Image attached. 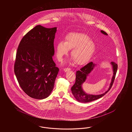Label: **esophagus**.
I'll return each mask as SVG.
<instances>
[{
	"instance_id": "34e87169",
	"label": "esophagus",
	"mask_w": 132,
	"mask_h": 132,
	"mask_svg": "<svg viewBox=\"0 0 132 132\" xmlns=\"http://www.w3.org/2000/svg\"><path fill=\"white\" fill-rule=\"evenodd\" d=\"M70 70H71V68H68V67L65 68L64 69V71L65 72H67V71H70Z\"/></svg>"
}]
</instances>
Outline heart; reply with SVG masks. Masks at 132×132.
<instances>
[{"mask_svg":"<svg viewBox=\"0 0 132 132\" xmlns=\"http://www.w3.org/2000/svg\"><path fill=\"white\" fill-rule=\"evenodd\" d=\"M95 46L87 35L81 32L67 34L65 42L61 40L56 46V56L59 61L67 56L72 50L71 55L79 65L86 63L94 52Z\"/></svg>","mask_w":132,"mask_h":132,"instance_id":"obj_1","label":"heart"}]
</instances>
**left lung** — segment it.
I'll use <instances>...</instances> for the list:
<instances>
[{"label":"left lung","mask_w":132,"mask_h":132,"mask_svg":"<svg viewBox=\"0 0 132 132\" xmlns=\"http://www.w3.org/2000/svg\"><path fill=\"white\" fill-rule=\"evenodd\" d=\"M101 33L104 35H108V34L104 31H101ZM113 70V76L112 77L111 82L110 84V87L108 90L105 93L100 95H92L87 94L84 92L82 88V84L85 81L87 76L90 73L91 71L93 69V68L95 67V64H93V62L89 63L88 64L85 65L84 67H82L80 70L77 71L76 74V82L71 88V91L72 92L73 95L75 97L76 100L79 102L82 103L89 102L90 101H93L97 99L101 98L102 97L105 95L110 89L111 88L112 85L113 84L114 81L115 80L116 75L118 69V65L114 62H111Z\"/></svg>","instance_id":"obj_1"}]
</instances>
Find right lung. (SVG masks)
I'll use <instances>...</instances> for the list:
<instances>
[{"label":"right lung","instance_id":"obj_1","mask_svg":"<svg viewBox=\"0 0 132 132\" xmlns=\"http://www.w3.org/2000/svg\"><path fill=\"white\" fill-rule=\"evenodd\" d=\"M56 27L36 26L25 34L17 48L14 71L23 92L31 98H47L59 71L54 62Z\"/></svg>","mask_w":132,"mask_h":132}]
</instances>
